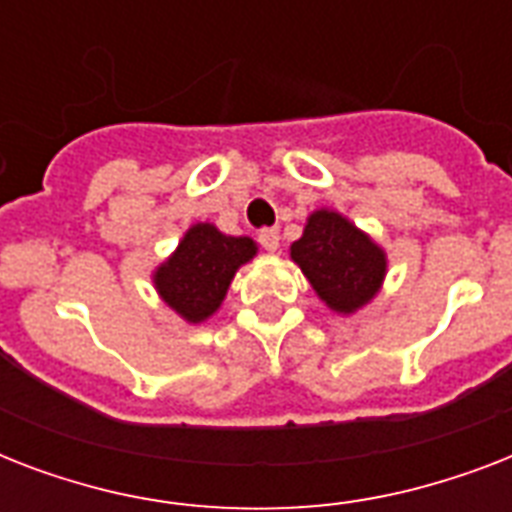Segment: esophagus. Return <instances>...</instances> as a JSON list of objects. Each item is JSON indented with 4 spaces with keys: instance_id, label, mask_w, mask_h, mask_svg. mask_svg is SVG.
<instances>
[{
    "instance_id": "obj_1",
    "label": "esophagus",
    "mask_w": 512,
    "mask_h": 512,
    "mask_svg": "<svg viewBox=\"0 0 512 512\" xmlns=\"http://www.w3.org/2000/svg\"><path fill=\"white\" fill-rule=\"evenodd\" d=\"M257 241H260V247L265 249V252H276L279 249V231L276 228H263V231L257 233Z\"/></svg>"
}]
</instances>
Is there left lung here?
I'll return each instance as SVG.
<instances>
[{"label": "left lung", "instance_id": "1", "mask_svg": "<svg viewBox=\"0 0 512 512\" xmlns=\"http://www.w3.org/2000/svg\"><path fill=\"white\" fill-rule=\"evenodd\" d=\"M289 255L316 295L337 313L366 305L385 279V252L364 231L332 209H316Z\"/></svg>", "mask_w": 512, "mask_h": 512}]
</instances>
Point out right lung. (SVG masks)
<instances>
[{
	"label": "right lung",
	"instance_id": "1",
	"mask_svg": "<svg viewBox=\"0 0 512 512\" xmlns=\"http://www.w3.org/2000/svg\"><path fill=\"white\" fill-rule=\"evenodd\" d=\"M257 255L247 236H225L209 223L188 228L175 255L156 268L154 284L172 311L199 324L220 308L241 265Z\"/></svg>",
	"mask_w": 512,
	"mask_h": 512
}]
</instances>
